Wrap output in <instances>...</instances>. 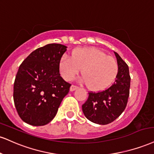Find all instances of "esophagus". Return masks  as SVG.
<instances>
[{
	"label": "esophagus",
	"instance_id": "obj_1",
	"mask_svg": "<svg viewBox=\"0 0 154 154\" xmlns=\"http://www.w3.org/2000/svg\"><path fill=\"white\" fill-rule=\"evenodd\" d=\"M78 88V87L77 86H75V85H72L71 87H70V91L72 92V91H75V90H77V89Z\"/></svg>",
	"mask_w": 154,
	"mask_h": 154
}]
</instances>
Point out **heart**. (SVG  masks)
Wrapping results in <instances>:
<instances>
[{
	"mask_svg": "<svg viewBox=\"0 0 154 154\" xmlns=\"http://www.w3.org/2000/svg\"><path fill=\"white\" fill-rule=\"evenodd\" d=\"M82 69V81L90 89L103 90L110 85L118 73V64L112 57L95 48H80L72 57L64 54L59 62V72L66 80H71Z\"/></svg>",
	"mask_w": 154,
	"mask_h": 154,
	"instance_id": "heart-1",
	"label": "heart"
}]
</instances>
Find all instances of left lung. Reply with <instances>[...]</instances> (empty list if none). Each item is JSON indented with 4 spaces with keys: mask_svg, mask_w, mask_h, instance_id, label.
Returning a JSON list of instances; mask_svg holds the SVG:
<instances>
[{
    "mask_svg": "<svg viewBox=\"0 0 154 154\" xmlns=\"http://www.w3.org/2000/svg\"><path fill=\"white\" fill-rule=\"evenodd\" d=\"M118 70L115 82L106 90L89 92L82 111L89 120L99 125H106L118 118L125 110L129 97L131 77L127 64L115 52Z\"/></svg>",
    "mask_w": 154,
    "mask_h": 154,
    "instance_id": "8db88e82",
    "label": "left lung"
}]
</instances>
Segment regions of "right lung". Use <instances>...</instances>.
<instances>
[{
	"label": "right lung",
	"instance_id": "add662e5",
	"mask_svg": "<svg viewBox=\"0 0 154 154\" xmlns=\"http://www.w3.org/2000/svg\"><path fill=\"white\" fill-rule=\"evenodd\" d=\"M66 46L49 44L31 52L21 63L14 86V100L23 121L34 126L47 125L57 115L71 85L59 74Z\"/></svg>",
	"mask_w": 154,
	"mask_h": 154
}]
</instances>
